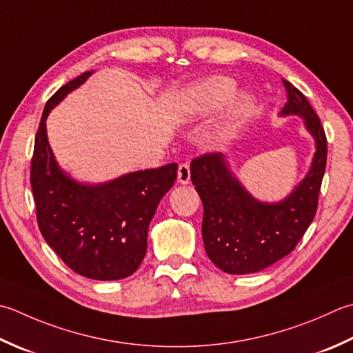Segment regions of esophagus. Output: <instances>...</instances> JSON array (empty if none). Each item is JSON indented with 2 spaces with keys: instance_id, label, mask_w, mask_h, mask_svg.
I'll return each instance as SVG.
<instances>
[{
  "instance_id": "1",
  "label": "esophagus",
  "mask_w": 353,
  "mask_h": 353,
  "mask_svg": "<svg viewBox=\"0 0 353 353\" xmlns=\"http://www.w3.org/2000/svg\"><path fill=\"white\" fill-rule=\"evenodd\" d=\"M177 181L182 185L190 183L191 181V171H190V165L188 163H181L177 170Z\"/></svg>"
}]
</instances>
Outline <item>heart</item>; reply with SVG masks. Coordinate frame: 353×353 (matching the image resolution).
Wrapping results in <instances>:
<instances>
[{"label":"heart","instance_id":"b5f03b06","mask_svg":"<svg viewBox=\"0 0 353 353\" xmlns=\"http://www.w3.org/2000/svg\"><path fill=\"white\" fill-rule=\"evenodd\" d=\"M237 82L228 76H212L190 87L182 96L181 105L183 112L191 117H205L223 108L237 93ZM255 99L251 93L243 92L234 101L231 117L239 122L251 116Z\"/></svg>","mask_w":353,"mask_h":353}]
</instances>
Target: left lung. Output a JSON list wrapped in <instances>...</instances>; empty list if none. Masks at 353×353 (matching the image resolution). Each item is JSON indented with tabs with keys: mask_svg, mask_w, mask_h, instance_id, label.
Listing matches in <instances>:
<instances>
[{
	"mask_svg": "<svg viewBox=\"0 0 353 353\" xmlns=\"http://www.w3.org/2000/svg\"><path fill=\"white\" fill-rule=\"evenodd\" d=\"M288 102L281 116H300L315 141L306 177L275 203L252 197L232 174L222 153L196 157L191 181L203 203L202 237L206 255L226 274H252L285 257L305 236L315 217L326 170L327 141L306 96L283 79Z\"/></svg>",
	"mask_w": 353,
	"mask_h": 353,
	"instance_id": "1",
	"label": "left lung"
}]
</instances>
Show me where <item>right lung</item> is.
<instances>
[{
    "label": "right lung",
    "instance_id": "1",
    "mask_svg": "<svg viewBox=\"0 0 353 353\" xmlns=\"http://www.w3.org/2000/svg\"><path fill=\"white\" fill-rule=\"evenodd\" d=\"M92 73L67 82L47 101L34 136L30 183L39 231L61 260L82 277L121 280L142 263L150 222L174 185L177 163L98 185L76 182L59 168L48 145L46 119Z\"/></svg>",
    "mask_w": 353,
    "mask_h": 353
}]
</instances>
